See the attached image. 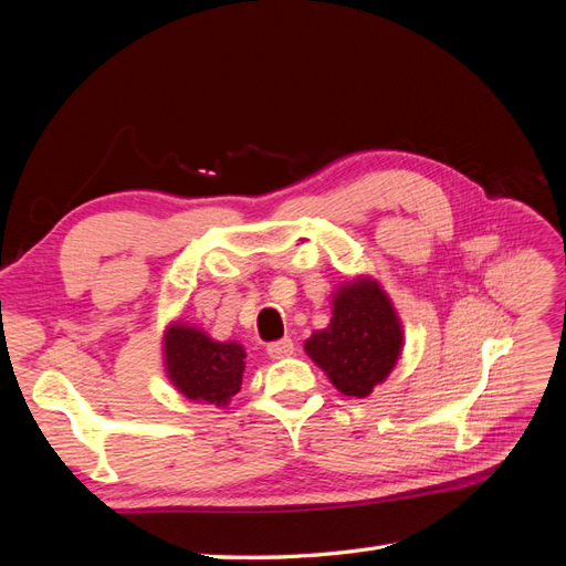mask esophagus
Here are the masks:
<instances>
[{
	"label": "esophagus",
	"mask_w": 566,
	"mask_h": 566,
	"mask_svg": "<svg viewBox=\"0 0 566 566\" xmlns=\"http://www.w3.org/2000/svg\"><path fill=\"white\" fill-rule=\"evenodd\" d=\"M293 352H295V342L290 339V337L271 342V345L266 347V354H269L271 358H285V356H290Z\"/></svg>",
	"instance_id": "esophagus-1"
}]
</instances>
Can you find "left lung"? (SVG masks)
<instances>
[{"mask_svg":"<svg viewBox=\"0 0 566 566\" xmlns=\"http://www.w3.org/2000/svg\"><path fill=\"white\" fill-rule=\"evenodd\" d=\"M403 349V325L382 285L370 276L342 283L328 328L314 331L304 352L337 391L364 399L387 380Z\"/></svg>","mask_w":566,"mask_h":566,"instance_id":"obj_1","label":"left lung"}]
</instances>
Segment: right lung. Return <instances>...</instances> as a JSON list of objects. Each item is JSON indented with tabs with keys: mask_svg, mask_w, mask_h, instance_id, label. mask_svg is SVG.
<instances>
[{
	"mask_svg": "<svg viewBox=\"0 0 566 566\" xmlns=\"http://www.w3.org/2000/svg\"><path fill=\"white\" fill-rule=\"evenodd\" d=\"M163 364L169 382L186 399L224 408L241 391L245 349L231 339H212L198 325L175 321L163 335Z\"/></svg>",
	"mask_w": 566,
	"mask_h": 566,
	"instance_id": "1",
	"label": "right lung"
}]
</instances>
